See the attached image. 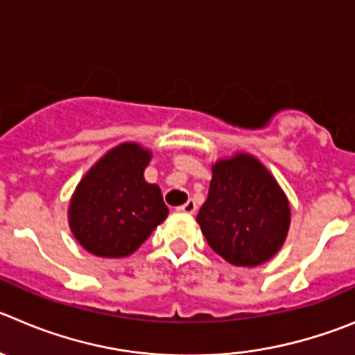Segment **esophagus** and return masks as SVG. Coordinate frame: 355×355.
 Returning a JSON list of instances; mask_svg holds the SVG:
<instances>
[{"label":"esophagus","instance_id":"34e87169","mask_svg":"<svg viewBox=\"0 0 355 355\" xmlns=\"http://www.w3.org/2000/svg\"><path fill=\"white\" fill-rule=\"evenodd\" d=\"M196 210H198L196 203H194V201H191V200H189L185 205H182V207H177L178 214H194Z\"/></svg>","mask_w":355,"mask_h":355}]
</instances>
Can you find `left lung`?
<instances>
[{
  "label": "left lung",
  "mask_w": 355,
  "mask_h": 355,
  "mask_svg": "<svg viewBox=\"0 0 355 355\" xmlns=\"http://www.w3.org/2000/svg\"><path fill=\"white\" fill-rule=\"evenodd\" d=\"M214 252L234 266H259L282 248L291 226L289 200L250 154L211 166L208 198L196 217Z\"/></svg>",
  "instance_id": "obj_1"
}]
</instances>
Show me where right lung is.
I'll return each mask as SVG.
<instances>
[{
    "mask_svg": "<svg viewBox=\"0 0 355 355\" xmlns=\"http://www.w3.org/2000/svg\"><path fill=\"white\" fill-rule=\"evenodd\" d=\"M150 157V150L125 141L103 155L77 185L68 223L87 252L129 256L168 217L161 189L144 178Z\"/></svg>",
    "mask_w": 355,
    "mask_h": 355,
    "instance_id": "add662e5",
    "label": "right lung"
}]
</instances>
